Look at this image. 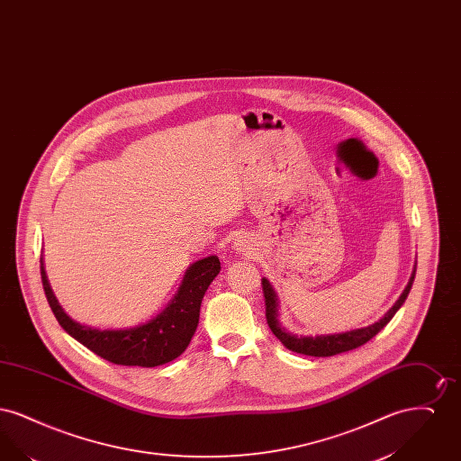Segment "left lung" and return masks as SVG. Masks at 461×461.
I'll return each mask as SVG.
<instances>
[{
	"instance_id": "8db88e82",
	"label": "left lung",
	"mask_w": 461,
	"mask_h": 461,
	"mask_svg": "<svg viewBox=\"0 0 461 461\" xmlns=\"http://www.w3.org/2000/svg\"><path fill=\"white\" fill-rule=\"evenodd\" d=\"M413 282H415V271H413V275L408 282V286L404 288V292L401 294V297L397 299L394 306L389 309V312L380 321L373 323L366 329L351 330V331L335 333V335L297 337V335L286 333L285 330L280 327V323L276 320V311H278L276 294H275L273 286L269 285V282L263 278L261 285H263L264 306H266V321H267L271 331L276 335V339H280V342L290 351L306 354V356H316V357H327V356H335V354H340V352L352 351L356 348H361L368 340H372L373 337L394 318L397 309L402 306V303L406 301Z\"/></svg>"
}]
</instances>
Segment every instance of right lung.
<instances>
[{
  "mask_svg": "<svg viewBox=\"0 0 461 461\" xmlns=\"http://www.w3.org/2000/svg\"><path fill=\"white\" fill-rule=\"evenodd\" d=\"M220 269V259L216 256L192 264L173 303L152 321L128 330L91 329L70 320L50 288L43 263L41 282L48 304L70 337L113 365L154 368L173 361L188 348L197 330L203 294L218 276Z\"/></svg>",
  "mask_w": 461,
  "mask_h": 461,
  "instance_id": "right-lung-1",
  "label": "right lung"
}]
</instances>
